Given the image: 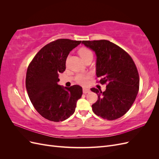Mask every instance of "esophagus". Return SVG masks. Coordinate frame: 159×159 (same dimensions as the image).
<instances>
[{
	"mask_svg": "<svg viewBox=\"0 0 159 159\" xmlns=\"http://www.w3.org/2000/svg\"><path fill=\"white\" fill-rule=\"evenodd\" d=\"M90 92V89L87 88H83V93H88Z\"/></svg>",
	"mask_w": 159,
	"mask_h": 159,
	"instance_id": "obj_1",
	"label": "esophagus"
}]
</instances>
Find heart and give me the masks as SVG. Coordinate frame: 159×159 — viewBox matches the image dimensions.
Returning <instances> with one entry per match:
<instances>
[{"instance_id": "1", "label": "heart", "mask_w": 159, "mask_h": 159, "mask_svg": "<svg viewBox=\"0 0 159 159\" xmlns=\"http://www.w3.org/2000/svg\"><path fill=\"white\" fill-rule=\"evenodd\" d=\"M79 54L81 59L84 60L87 57L92 56H93V53L89 49L87 48H81L79 50ZM91 75L88 74H81L77 75L75 77V81L76 82L82 85H87L88 83V80L90 78Z\"/></svg>"}]
</instances>
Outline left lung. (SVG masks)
<instances>
[{
    "label": "left lung",
    "mask_w": 159,
    "mask_h": 159,
    "mask_svg": "<svg viewBox=\"0 0 159 159\" xmlns=\"http://www.w3.org/2000/svg\"><path fill=\"white\" fill-rule=\"evenodd\" d=\"M95 52L96 75L106 89L91 88L98 99L92 105L93 113L103 119L115 120L122 117L132 106L139 89V76L131 57L109 40L82 41Z\"/></svg>",
    "instance_id": "obj_1"
}]
</instances>
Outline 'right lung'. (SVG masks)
Segmentation results:
<instances>
[{"label":"right lung","mask_w":159,"mask_h":159,"mask_svg":"<svg viewBox=\"0 0 159 159\" xmlns=\"http://www.w3.org/2000/svg\"><path fill=\"white\" fill-rule=\"evenodd\" d=\"M81 41L58 39L38 52L28 67L26 88L31 102L43 117L52 121H64L73 115L82 88L57 84L59 74L66 70L70 52Z\"/></svg>","instance_id":"right-lung-1"}]
</instances>
